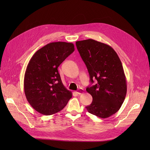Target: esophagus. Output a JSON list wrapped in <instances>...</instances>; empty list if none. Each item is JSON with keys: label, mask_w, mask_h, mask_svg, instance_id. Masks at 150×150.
Returning a JSON list of instances; mask_svg holds the SVG:
<instances>
[{"label": "esophagus", "mask_w": 150, "mask_h": 150, "mask_svg": "<svg viewBox=\"0 0 150 150\" xmlns=\"http://www.w3.org/2000/svg\"><path fill=\"white\" fill-rule=\"evenodd\" d=\"M84 91L83 89H78L76 91V93L78 94H81V93H84Z\"/></svg>", "instance_id": "1"}]
</instances>
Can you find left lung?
Segmentation results:
<instances>
[{"mask_svg": "<svg viewBox=\"0 0 150 150\" xmlns=\"http://www.w3.org/2000/svg\"><path fill=\"white\" fill-rule=\"evenodd\" d=\"M76 48L87 67L90 80L97 83L86 89L92 97L87 111L101 119L120 109L127 91V80L121 61L111 46L92 39L76 42Z\"/></svg>", "mask_w": 150, "mask_h": 150, "instance_id": "8db88e82", "label": "left lung"}]
</instances>
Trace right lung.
I'll list each match as a JSON object with an SVG mask.
<instances>
[{
  "instance_id": "1",
  "label": "right lung",
  "mask_w": 150,
  "mask_h": 150,
  "mask_svg": "<svg viewBox=\"0 0 150 150\" xmlns=\"http://www.w3.org/2000/svg\"><path fill=\"white\" fill-rule=\"evenodd\" d=\"M74 50L72 43L51 42L30 59L23 86L27 101L37 112L46 115L57 113L72 98V92L62 83L58 67Z\"/></svg>"
}]
</instances>
